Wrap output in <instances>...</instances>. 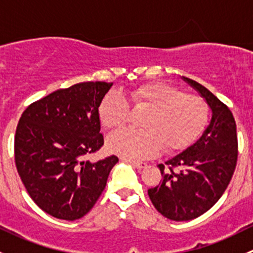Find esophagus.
<instances>
[{
  "instance_id": "obj_1",
  "label": "esophagus",
  "mask_w": 253,
  "mask_h": 253,
  "mask_svg": "<svg viewBox=\"0 0 253 253\" xmlns=\"http://www.w3.org/2000/svg\"><path fill=\"white\" fill-rule=\"evenodd\" d=\"M121 160L125 163H128V164H131L132 167L137 168V169H144V168L147 167V164H145V163H142V162H134V160L126 159V158H122Z\"/></svg>"
}]
</instances>
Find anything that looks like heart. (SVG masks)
<instances>
[{"mask_svg":"<svg viewBox=\"0 0 253 253\" xmlns=\"http://www.w3.org/2000/svg\"><path fill=\"white\" fill-rule=\"evenodd\" d=\"M128 100L136 108L149 109L142 128L120 129L106 142L111 153L129 160L154 157L160 148L168 153L185 149L200 137L208 122V105L202 98L185 94L164 82H153L137 86ZM129 104L119 93L106 94L99 105L101 125L108 129L126 124Z\"/></svg>","mask_w":253,"mask_h":253,"instance_id":"1","label":"heart"}]
</instances>
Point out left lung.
Returning <instances> with one entry per match:
<instances>
[{"label": "left lung", "mask_w": 253, "mask_h": 253, "mask_svg": "<svg viewBox=\"0 0 253 253\" xmlns=\"http://www.w3.org/2000/svg\"><path fill=\"white\" fill-rule=\"evenodd\" d=\"M183 81L205 98L211 119L195 144L158 165L163 180L148 190L155 209L175 221L192 220L215 205L237 163L236 124L231 111L202 84L186 77Z\"/></svg>", "instance_id": "8db88e82"}]
</instances>
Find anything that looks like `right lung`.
<instances>
[{"mask_svg":"<svg viewBox=\"0 0 253 253\" xmlns=\"http://www.w3.org/2000/svg\"><path fill=\"white\" fill-rule=\"evenodd\" d=\"M83 82L30 104L14 137L16 167L32 200L50 215L76 220L100 197L119 158L85 160L104 144L99 105L111 88Z\"/></svg>","mask_w":253,"mask_h":253,"instance_id":"1","label":"right lung"}]
</instances>
